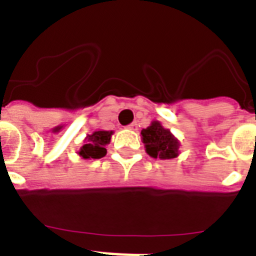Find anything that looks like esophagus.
Returning <instances> with one entry per match:
<instances>
[{
    "label": "esophagus",
    "mask_w": 256,
    "mask_h": 256,
    "mask_svg": "<svg viewBox=\"0 0 256 256\" xmlns=\"http://www.w3.org/2000/svg\"><path fill=\"white\" fill-rule=\"evenodd\" d=\"M126 128H128V130H137L138 126H137V123H136V122H133V123H130V126H126Z\"/></svg>",
    "instance_id": "esophagus-1"
}]
</instances>
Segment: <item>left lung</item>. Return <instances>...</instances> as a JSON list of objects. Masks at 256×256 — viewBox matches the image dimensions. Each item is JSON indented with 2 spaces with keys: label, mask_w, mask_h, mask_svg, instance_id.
<instances>
[{
  "label": "left lung",
  "mask_w": 256,
  "mask_h": 256,
  "mask_svg": "<svg viewBox=\"0 0 256 256\" xmlns=\"http://www.w3.org/2000/svg\"><path fill=\"white\" fill-rule=\"evenodd\" d=\"M141 136L146 152L151 158H159L162 160L174 159L180 154V141L159 122L154 120L151 126L141 130Z\"/></svg>",
  "instance_id": "obj_1"
}]
</instances>
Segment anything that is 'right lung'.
<instances>
[{
	"label": "right lung",
	"mask_w": 256,
	"mask_h": 256,
	"mask_svg": "<svg viewBox=\"0 0 256 256\" xmlns=\"http://www.w3.org/2000/svg\"><path fill=\"white\" fill-rule=\"evenodd\" d=\"M112 130H96L92 134H88L84 140L79 156L83 159H101L106 155L105 146L110 144Z\"/></svg>",
	"instance_id": "right-lung-1"
}]
</instances>
